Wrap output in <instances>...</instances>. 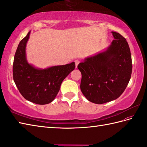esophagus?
Here are the masks:
<instances>
[{"mask_svg":"<svg viewBox=\"0 0 147 147\" xmlns=\"http://www.w3.org/2000/svg\"><path fill=\"white\" fill-rule=\"evenodd\" d=\"M75 62V64H76V68H77V67H78V64L80 63V61H79V60H76L74 61Z\"/></svg>","mask_w":147,"mask_h":147,"instance_id":"1","label":"esophagus"}]
</instances>
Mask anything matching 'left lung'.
<instances>
[{
  "mask_svg": "<svg viewBox=\"0 0 147 147\" xmlns=\"http://www.w3.org/2000/svg\"><path fill=\"white\" fill-rule=\"evenodd\" d=\"M111 33L115 39L107 49L85 58L78 66L82 75L81 91L88 101L96 104L120 97L131 75V56L127 40L118 32Z\"/></svg>",
  "mask_w": 147,
  "mask_h": 147,
  "instance_id": "left-lung-1",
  "label": "left lung"
}]
</instances>
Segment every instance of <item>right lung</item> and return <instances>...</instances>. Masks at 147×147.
I'll return each mask as SVG.
<instances>
[{
    "mask_svg": "<svg viewBox=\"0 0 147 147\" xmlns=\"http://www.w3.org/2000/svg\"><path fill=\"white\" fill-rule=\"evenodd\" d=\"M30 31L20 40L14 56L13 79L22 96L30 102L46 105L52 102L63 81L75 68L74 62L40 69L27 61L26 47Z\"/></svg>",
    "mask_w": 147,
    "mask_h": 147,
    "instance_id": "add662e5",
    "label": "right lung"
}]
</instances>
